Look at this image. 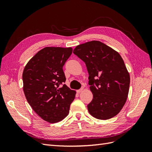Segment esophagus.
I'll return each mask as SVG.
<instances>
[{"mask_svg": "<svg viewBox=\"0 0 152 152\" xmlns=\"http://www.w3.org/2000/svg\"><path fill=\"white\" fill-rule=\"evenodd\" d=\"M83 89H84L83 87H82L81 89H79V90H77V93H80L81 92H82V91H83Z\"/></svg>", "mask_w": 152, "mask_h": 152, "instance_id": "obj_1", "label": "esophagus"}]
</instances>
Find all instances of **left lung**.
Instances as JSON below:
<instances>
[{"mask_svg":"<svg viewBox=\"0 0 152 152\" xmlns=\"http://www.w3.org/2000/svg\"><path fill=\"white\" fill-rule=\"evenodd\" d=\"M73 53L85 63L93 94L87 105L89 113L100 120L111 118L121 112L128 96L130 75L121 56L98 40L80 44Z\"/></svg>","mask_w":152,"mask_h":152,"instance_id":"left-lung-1","label":"left lung"}]
</instances>
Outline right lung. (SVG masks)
Segmentation results:
<instances>
[{"label":"right lung","mask_w":152,"mask_h":152,"mask_svg":"<svg viewBox=\"0 0 152 152\" xmlns=\"http://www.w3.org/2000/svg\"><path fill=\"white\" fill-rule=\"evenodd\" d=\"M72 48L46 47L26 64L23 72V91L35 112L49 123L62 121L69 113L76 91L63 84V66L72 53Z\"/></svg>","instance_id":"add662e5"}]
</instances>
